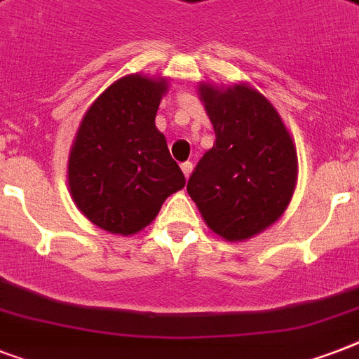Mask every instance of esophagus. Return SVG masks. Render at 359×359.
Segmentation results:
<instances>
[{"label": "esophagus", "instance_id": "34e87169", "mask_svg": "<svg viewBox=\"0 0 359 359\" xmlns=\"http://www.w3.org/2000/svg\"><path fill=\"white\" fill-rule=\"evenodd\" d=\"M180 169H182V173H184V177L188 179L191 173V169H194V163L191 162H184V163H180Z\"/></svg>", "mask_w": 359, "mask_h": 359}]
</instances>
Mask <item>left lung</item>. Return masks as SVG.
<instances>
[{
  "label": "left lung",
  "instance_id": "8db88e82",
  "mask_svg": "<svg viewBox=\"0 0 359 359\" xmlns=\"http://www.w3.org/2000/svg\"><path fill=\"white\" fill-rule=\"evenodd\" d=\"M216 141L203 154L186 190L208 229L242 242L276 224L298 179L292 135L266 97L248 83H199Z\"/></svg>",
  "mask_w": 359,
  "mask_h": 359
}]
</instances>
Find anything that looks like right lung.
I'll list each match as a JSON object with an SVG mask.
<instances>
[{"label":"right lung","instance_id":"1","mask_svg":"<svg viewBox=\"0 0 359 359\" xmlns=\"http://www.w3.org/2000/svg\"><path fill=\"white\" fill-rule=\"evenodd\" d=\"M168 87V78H119L89 106L70 147V196L91 224L111 235L145 229L186 184L154 124Z\"/></svg>","mask_w":359,"mask_h":359}]
</instances>
